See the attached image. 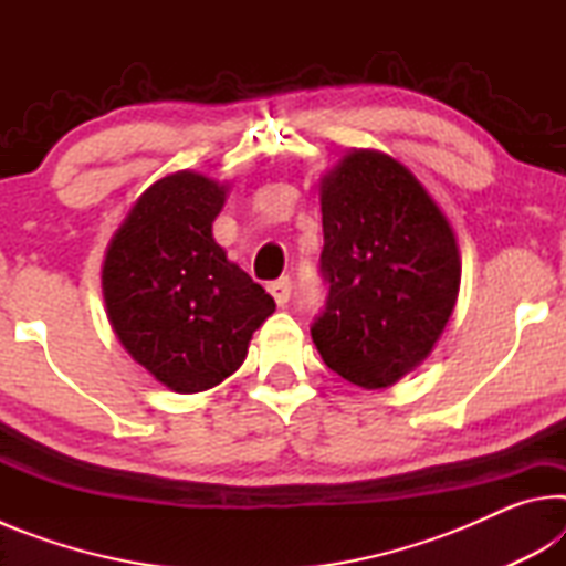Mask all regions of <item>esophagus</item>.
I'll use <instances>...</instances> for the list:
<instances>
[{
  "label": "esophagus",
  "mask_w": 566,
  "mask_h": 566,
  "mask_svg": "<svg viewBox=\"0 0 566 566\" xmlns=\"http://www.w3.org/2000/svg\"><path fill=\"white\" fill-rule=\"evenodd\" d=\"M266 290H270V294L274 296V302L280 304V306H284L286 302H290V294H292V282L286 280H276V282H272L270 286H266Z\"/></svg>",
  "instance_id": "obj_1"
}]
</instances>
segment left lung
I'll list each match as a JSON object with an SVG mask.
<instances>
[{"instance_id":"8db88e82","label":"left lung","mask_w":566,"mask_h":566,"mask_svg":"<svg viewBox=\"0 0 566 566\" xmlns=\"http://www.w3.org/2000/svg\"><path fill=\"white\" fill-rule=\"evenodd\" d=\"M327 306L312 339L361 389H387L437 347L452 317L462 256L454 229L415 171L349 149L319 177Z\"/></svg>"}]
</instances>
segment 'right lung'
<instances>
[{
  "label": "right lung",
  "instance_id": "obj_1",
  "mask_svg": "<svg viewBox=\"0 0 566 566\" xmlns=\"http://www.w3.org/2000/svg\"><path fill=\"white\" fill-rule=\"evenodd\" d=\"M227 191V181L202 171H171L142 191L104 252L102 296L114 334L177 395L234 375L276 310L212 234Z\"/></svg>",
  "mask_w": 566,
  "mask_h": 566
}]
</instances>
